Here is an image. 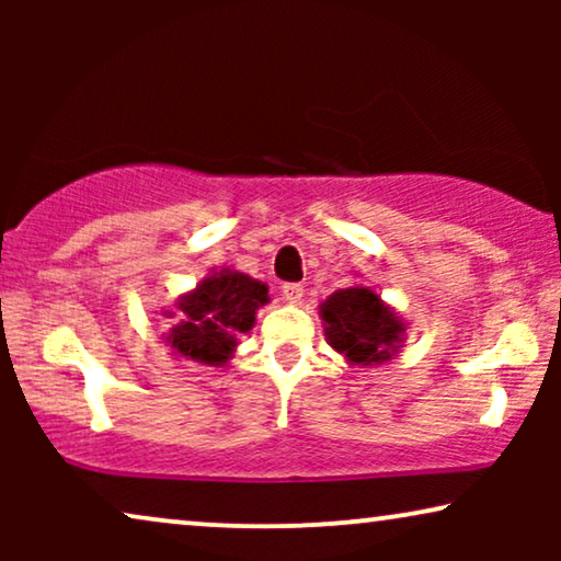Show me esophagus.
I'll use <instances>...</instances> for the list:
<instances>
[{
	"label": "esophagus",
	"instance_id": "esophagus-1",
	"mask_svg": "<svg viewBox=\"0 0 561 561\" xmlns=\"http://www.w3.org/2000/svg\"><path fill=\"white\" fill-rule=\"evenodd\" d=\"M280 294H283V298H286L288 304H301L304 286H301V283H286V286L280 288Z\"/></svg>",
	"mask_w": 561,
	"mask_h": 561
}]
</instances>
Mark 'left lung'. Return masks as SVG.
Returning a JSON list of instances; mask_svg holds the SVG:
<instances>
[{"label": "left lung", "instance_id": "8db88e82", "mask_svg": "<svg viewBox=\"0 0 561 561\" xmlns=\"http://www.w3.org/2000/svg\"><path fill=\"white\" fill-rule=\"evenodd\" d=\"M329 347L350 365L373 367L393 359L403 347L405 324L370 286L334 290L319 306Z\"/></svg>", "mask_w": 561, "mask_h": 561}]
</instances>
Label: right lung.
Listing matches in <instances>:
<instances>
[{"label": "right lung", "instance_id": "add662e5", "mask_svg": "<svg viewBox=\"0 0 561 561\" xmlns=\"http://www.w3.org/2000/svg\"><path fill=\"white\" fill-rule=\"evenodd\" d=\"M271 301L263 280L240 271H211L194 290L179 298L181 319L168 329L165 342L173 355L221 367L234 355L237 336L255 327L260 306ZM168 319L173 311H165Z\"/></svg>", "mask_w": 561, "mask_h": 561}]
</instances>
